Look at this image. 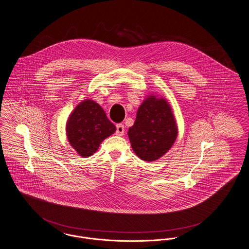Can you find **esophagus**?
Wrapping results in <instances>:
<instances>
[{
	"instance_id": "34e87169",
	"label": "esophagus",
	"mask_w": 249,
	"mask_h": 249,
	"mask_svg": "<svg viewBox=\"0 0 249 249\" xmlns=\"http://www.w3.org/2000/svg\"><path fill=\"white\" fill-rule=\"evenodd\" d=\"M124 133H125L124 125H122V124H117V125H116V132H115V134L121 136V135L124 134Z\"/></svg>"
}]
</instances>
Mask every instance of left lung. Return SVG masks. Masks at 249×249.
Instances as JSON below:
<instances>
[{
  "instance_id": "left-lung-1",
  "label": "left lung",
  "mask_w": 249,
  "mask_h": 249,
  "mask_svg": "<svg viewBox=\"0 0 249 249\" xmlns=\"http://www.w3.org/2000/svg\"><path fill=\"white\" fill-rule=\"evenodd\" d=\"M178 134L171 105L163 97L148 96L139 106L128 136L135 154L152 162L168 153Z\"/></svg>"
}]
</instances>
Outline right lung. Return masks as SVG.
I'll return each instance as SVG.
<instances>
[{"mask_svg":"<svg viewBox=\"0 0 249 249\" xmlns=\"http://www.w3.org/2000/svg\"><path fill=\"white\" fill-rule=\"evenodd\" d=\"M115 130L101 106L91 99L81 101L66 123L68 141L82 157L93 155L100 143Z\"/></svg>","mask_w":249,"mask_h":249,"instance_id":"add662e5","label":"right lung"}]
</instances>
